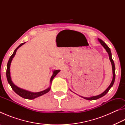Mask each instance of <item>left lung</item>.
Segmentation results:
<instances>
[{
	"label": "left lung",
	"instance_id": "obj_1",
	"mask_svg": "<svg viewBox=\"0 0 125 125\" xmlns=\"http://www.w3.org/2000/svg\"><path fill=\"white\" fill-rule=\"evenodd\" d=\"M99 41L100 42V43H101V45H102L105 48V49L106 51L109 54V58H110V60L111 61V64H112V68H113V80H112V82L110 84V85H109V86L108 88H107L106 89L105 91H104L102 94H101L100 95H97V96H92V97H90V98H85V97H83V98H84L85 99H86V100H96V99H98L99 98H101V97H103L105 95V94H106V93L109 92V90H110V89L112 86H113V84L114 83V82H115V64H114V62L113 60V58H112V56H111V51L110 49V48L107 46V45L104 42L103 40H101V39H98Z\"/></svg>",
	"mask_w": 125,
	"mask_h": 125
}]
</instances>
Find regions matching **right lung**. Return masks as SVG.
<instances>
[{"label":"right lung","mask_w":125,"mask_h":125,"mask_svg":"<svg viewBox=\"0 0 125 125\" xmlns=\"http://www.w3.org/2000/svg\"><path fill=\"white\" fill-rule=\"evenodd\" d=\"M25 43V42H24V43H22L21 44H20V45L15 50L14 52H13V53H12V54L11 55V56H10V57L9 60V61H8V64H7V80H8V83H9V84H10V86H11V87L12 89V90H13L14 92L16 93L17 94L19 95L21 97H22V98H23L27 99H35L36 98H37V97L41 96V95H42L46 94V93H48L50 90L51 86H50L49 88H47V89H46V90H43V91H42V92H37V93H32V92H29V91L22 89L18 88V86H16L15 85H14L13 83L12 82L11 79V77H10V64H11V61L12 60V58H13L15 55L17 50H18L20 47H21V46L22 45H24ZM60 70L54 71L53 74V75L51 77V80H50V83H52V81L53 79V78L55 77H56V75L57 74L58 72H60Z\"/></svg>","instance_id":"1"}]
</instances>
